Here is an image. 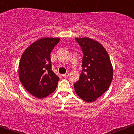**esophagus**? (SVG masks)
Returning <instances> with one entry per match:
<instances>
[{
    "mask_svg": "<svg viewBox=\"0 0 134 134\" xmlns=\"http://www.w3.org/2000/svg\"><path fill=\"white\" fill-rule=\"evenodd\" d=\"M69 73L67 72V73L64 74H62V77H67L69 76Z\"/></svg>",
    "mask_w": 134,
    "mask_h": 134,
    "instance_id": "esophagus-1",
    "label": "esophagus"
}]
</instances>
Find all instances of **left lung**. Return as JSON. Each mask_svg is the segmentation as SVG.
<instances>
[{"mask_svg":"<svg viewBox=\"0 0 134 134\" xmlns=\"http://www.w3.org/2000/svg\"><path fill=\"white\" fill-rule=\"evenodd\" d=\"M82 49V70L74 87L77 94L86 102H93L105 93L113 79V67L107 50L89 38H76Z\"/></svg>","mask_w":134,"mask_h":134,"instance_id":"left-lung-1","label":"left lung"}]
</instances>
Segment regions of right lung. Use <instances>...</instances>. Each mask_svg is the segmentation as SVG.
<instances>
[{
    "label": "right lung",
    "instance_id": "right-lung-1",
    "mask_svg": "<svg viewBox=\"0 0 134 134\" xmlns=\"http://www.w3.org/2000/svg\"><path fill=\"white\" fill-rule=\"evenodd\" d=\"M59 41L58 38H41L27 48L20 60V81L36 98H44L56 90L59 77L52 70L50 53Z\"/></svg>",
    "mask_w": 134,
    "mask_h": 134
}]
</instances>
